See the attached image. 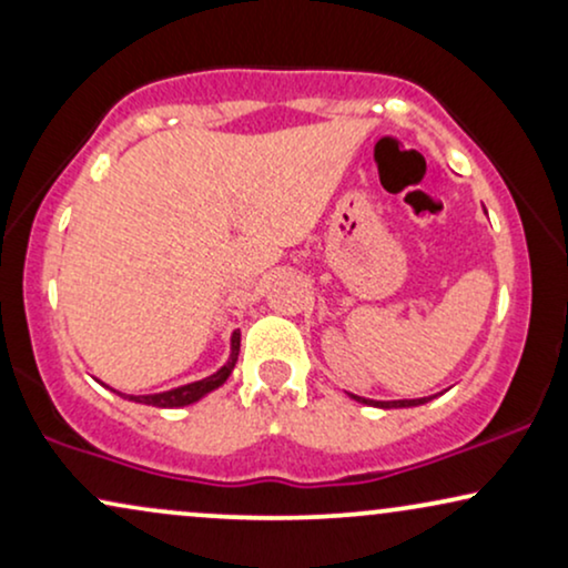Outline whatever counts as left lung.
Segmentation results:
<instances>
[{
    "mask_svg": "<svg viewBox=\"0 0 568 568\" xmlns=\"http://www.w3.org/2000/svg\"><path fill=\"white\" fill-rule=\"evenodd\" d=\"M352 400L366 403V406H376V408H414V406H425L429 397H414V400H371V397H361V395H349Z\"/></svg>",
    "mask_w": 568,
    "mask_h": 568,
    "instance_id": "left-lung-1",
    "label": "left lung"
}]
</instances>
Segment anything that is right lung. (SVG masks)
<instances>
[{"mask_svg": "<svg viewBox=\"0 0 568 568\" xmlns=\"http://www.w3.org/2000/svg\"><path fill=\"white\" fill-rule=\"evenodd\" d=\"M237 355H240V331H234L232 334V342H230V361L224 363L219 371H213L211 376H205V379L200 382H189V384H181V387H173V389H165V393H152V395H128V393H120V389H112L109 384H103L106 389H112L120 397H125V400H133V403H141V406H154V408H184V406H192V403L202 400L205 395H211L213 389H219L221 384L230 379L234 363H237Z\"/></svg>", "mask_w": 568, "mask_h": 568, "instance_id": "right-lung-1", "label": "right lung"}]
</instances>
